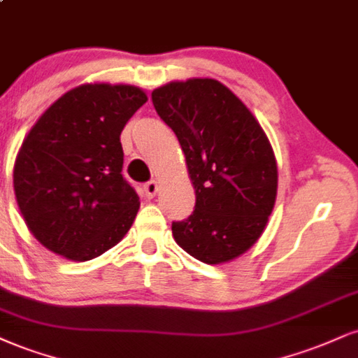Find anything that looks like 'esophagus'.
Returning a JSON list of instances; mask_svg holds the SVG:
<instances>
[{"label":"esophagus","instance_id":"34e87169","mask_svg":"<svg viewBox=\"0 0 358 358\" xmlns=\"http://www.w3.org/2000/svg\"><path fill=\"white\" fill-rule=\"evenodd\" d=\"M143 192H145V196L146 198H153L155 195H157V192H158V183L155 182V180H152V182H148V183H145Z\"/></svg>","mask_w":358,"mask_h":358}]
</instances>
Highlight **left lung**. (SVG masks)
Masks as SVG:
<instances>
[{"instance_id": "1", "label": "left lung", "mask_w": 358, "mask_h": 358, "mask_svg": "<svg viewBox=\"0 0 358 358\" xmlns=\"http://www.w3.org/2000/svg\"><path fill=\"white\" fill-rule=\"evenodd\" d=\"M152 100L182 145L196 196L190 217L171 223L175 242L203 264L234 260L264 234L277 198V162L264 128L212 78L171 81Z\"/></svg>"}]
</instances>
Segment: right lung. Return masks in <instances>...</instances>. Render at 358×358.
<instances>
[{
	"instance_id": "1",
	"label": "right lung",
	"mask_w": 358,
	"mask_h": 358,
	"mask_svg": "<svg viewBox=\"0 0 358 358\" xmlns=\"http://www.w3.org/2000/svg\"><path fill=\"white\" fill-rule=\"evenodd\" d=\"M148 96L133 85L86 83L33 124L13 187L34 238L73 262L100 257L130 230L140 198L123 178L124 124Z\"/></svg>"
}]
</instances>
